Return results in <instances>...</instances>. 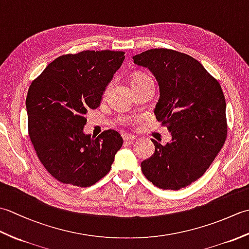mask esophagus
<instances>
[{
  "label": "esophagus",
  "instance_id": "esophagus-1",
  "mask_svg": "<svg viewBox=\"0 0 249 249\" xmlns=\"http://www.w3.org/2000/svg\"><path fill=\"white\" fill-rule=\"evenodd\" d=\"M122 138H123V140H124V141H126V142H129V143H131V142H133V141L136 139V137H135V136H133V135L123 134V135H122Z\"/></svg>",
  "mask_w": 249,
  "mask_h": 249
}]
</instances>
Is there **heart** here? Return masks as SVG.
I'll use <instances>...</instances> for the list:
<instances>
[{
    "mask_svg": "<svg viewBox=\"0 0 249 249\" xmlns=\"http://www.w3.org/2000/svg\"><path fill=\"white\" fill-rule=\"evenodd\" d=\"M144 79H150V77L145 75V73H142V72H137L135 75L131 77V86H134L136 83H139L140 81L144 80Z\"/></svg>",
    "mask_w": 249,
    "mask_h": 249,
    "instance_id": "b5f03b06",
    "label": "heart"
}]
</instances>
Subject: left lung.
Returning a JSON list of instances; mask_svg holds the SVG:
<instances>
[{"label": "left lung", "instance_id": "1", "mask_svg": "<svg viewBox=\"0 0 249 249\" xmlns=\"http://www.w3.org/2000/svg\"><path fill=\"white\" fill-rule=\"evenodd\" d=\"M134 63L149 68L160 86L154 113L171 133L166 145L152 139L155 152L142 172L161 189L178 190L208 170L227 138L226 100L220 84L200 62L171 49H151Z\"/></svg>", "mask_w": 249, "mask_h": 249}]
</instances>
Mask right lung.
<instances>
[{"instance_id": "add662e5", "label": "right lung", "mask_w": 249, "mask_h": 249, "mask_svg": "<svg viewBox=\"0 0 249 249\" xmlns=\"http://www.w3.org/2000/svg\"><path fill=\"white\" fill-rule=\"evenodd\" d=\"M124 54L87 50L61 55L31 83L25 100L30 139L46 170L61 183L89 187L110 171L123 144L121 135L108 129L93 138L83 127Z\"/></svg>"}]
</instances>
